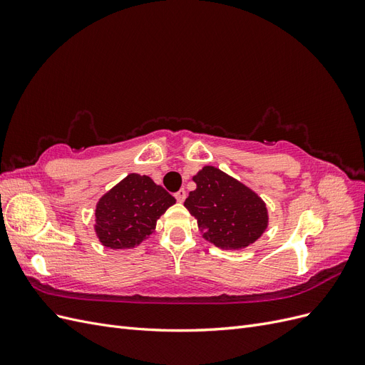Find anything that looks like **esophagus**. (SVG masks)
<instances>
[{
	"label": "esophagus",
	"mask_w": 365,
	"mask_h": 365,
	"mask_svg": "<svg viewBox=\"0 0 365 365\" xmlns=\"http://www.w3.org/2000/svg\"><path fill=\"white\" fill-rule=\"evenodd\" d=\"M185 196H187V193H185L184 189H181V190H178V192L175 193V197H176V201H178V202H184Z\"/></svg>",
	"instance_id": "obj_1"
}]
</instances>
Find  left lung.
Here are the masks:
<instances>
[{
	"label": "left lung",
	"mask_w": 365,
	"mask_h": 365,
	"mask_svg": "<svg viewBox=\"0 0 365 365\" xmlns=\"http://www.w3.org/2000/svg\"><path fill=\"white\" fill-rule=\"evenodd\" d=\"M196 190L184 205L204 230V237L222 250L254 244L268 227V210L247 185L213 165L193 176Z\"/></svg>",
	"instance_id": "8db88e82"
}]
</instances>
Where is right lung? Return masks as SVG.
Wrapping results in <instances>:
<instances>
[{
  "label": "right lung",
  "mask_w": 365,
  "mask_h": 365,
  "mask_svg": "<svg viewBox=\"0 0 365 365\" xmlns=\"http://www.w3.org/2000/svg\"><path fill=\"white\" fill-rule=\"evenodd\" d=\"M175 197L149 176L130 173L101 197L96 207V233L113 250L134 248L150 236Z\"/></svg>",
  "instance_id": "add662e5"
}]
</instances>
